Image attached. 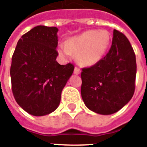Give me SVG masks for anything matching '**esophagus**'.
Returning a JSON list of instances; mask_svg holds the SVG:
<instances>
[{
	"label": "esophagus",
	"instance_id": "obj_1",
	"mask_svg": "<svg viewBox=\"0 0 147 147\" xmlns=\"http://www.w3.org/2000/svg\"><path fill=\"white\" fill-rule=\"evenodd\" d=\"M74 73L75 74H79L81 73V70H80V69H79L78 67L75 66V67H74Z\"/></svg>",
	"mask_w": 147,
	"mask_h": 147
}]
</instances>
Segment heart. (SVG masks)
Returning a JSON list of instances; mask_svg holds the SVG:
<instances>
[{
	"label": "heart",
	"instance_id": "b5f03b06",
	"mask_svg": "<svg viewBox=\"0 0 147 147\" xmlns=\"http://www.w3.org/2000/svg\"><path fill=\"white\" fill-rule=\"evenodd\" d=\"M110 42L109 32L105 30H89L70 38L59 47V54L71 57L78 54V60L82 65L91 66L99 62L106 53Z\"/></svg>",
	"mask_w": 147,
	"mask_h": 147
}]
</instances>
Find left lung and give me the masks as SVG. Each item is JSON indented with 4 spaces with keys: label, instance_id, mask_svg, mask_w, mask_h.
<instances>
[{
    "label": "left lung",
    "instance_id": "obj_1",
    "mask_svg": "<svg viewBox=\"0 0 147 147\" xmlns=\"http://www.w3.org/2000/svg\"><path fill=\"white\" fill-rule=\"evenodd\" d=\"M81 95L89 110L111 115L132 99L137 74L136 55L121 32L114 30L108 53L96 64L83 68Z\"/></svg>",
    "mask_w": 147,
    "mask_h": 147
}]
</instances>
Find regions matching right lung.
I'll list each match as a JSON object with an SVG mask.
<instances>
[{
    "label": "right lung",
    "mask_w": 147,
    "mask_h": 147,
    "mask_svg": "<svg viewBox=\"0 0 147 147\" xmlns=\"http://www.w3.org/2000/svg\"><path fill=\"white\" fill-rule=\"evenodd\" d=\"M58 28L37 26L17 43L10 66L11 89L16 102L34 116L48 115L59 106L61 92L72 75L74 65H61Z\"/></svg>",
    "instance_id": "1"
}]
</instances>
